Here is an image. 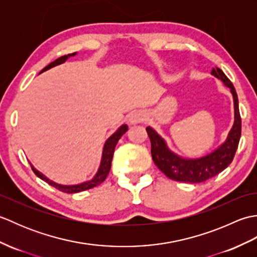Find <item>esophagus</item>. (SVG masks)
<instances>
[{
    "instance_id": "1",
    "label": "esophagus",
    "mask_w": 257,
    "mask_h": 257,
    "mask_svg": "<svg viewBox=\"0 0 257 257\" xmlns=\"http://www.w3.org/2000/svg\"><path fill=\"white\" fill-rule=\"evenodd\" d=\"M128 121H129L130 125L139 124V123L145 121V114L140 111H135L133 113H130Z\"/></svg>"
}]
</instances>
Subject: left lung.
Masks as SVG:
<instances>
[{
  "mask_svg": "<svg viewBox=\"0 0 257 257\" xmlns=\"http://www.w3.org/2000/svg\"><path fill=\"white\" fill-rule=\"evenodd\" d=\"M211 74L230 88L234 103V122L227 137L216 149L199 158H185L173 152L167 141L150 125L146 130L151 141V156L155 165L174 181L200 183L213 178L226 169L235 155L241 138V116L238 111V99L231 80L220 68H213Z\"/></svg>",
  "mask_w": 257,
  "mask_h": 257,
  "instance_id": "8db88e82",
  "label": "left lung"
}]
</instances>
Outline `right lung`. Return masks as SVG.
<instances>
[{"label": "right lung", "instance_id": "obj_1", "mask_svg": "<svg viewBox=\"0 0 257 257\" xmlns=\"http://www.w3.org/2000/svg\"><path fill=\"white\" fill-rule=\"evenodd\" d=\"M75 55H77V53H73V54H68V55H65L57 58L56 61H54L53 63H51L50 65H47L45 68H43L42 72L40 74H42L43 72H46V70L51 69L55 66H58V65L64 64L65 62L67 61L69 57H73ZM128 130V125L127 124H122L114 132L110 137H109L106 141L105 145H103L102 148V154H101V160H100V165L98 170L96 172V174L92 177L90 180H87V181H84L81 183H77V184H61L57 182H54L53 180H50L46 176H44L42 172H40L37 169L34 168V166L31 163V167L33 169V171L36 174V176L44 180L45 182H47L52 187L58 189L59 191H63L65 193H77V192H81V191L88 190L96 187V185H99L100 183H102L105 181V179L107 178L109 171H110V167H111V161H112V157H113V152H114V148H116L118 140L122 137V135Z\"/></svg>", "mask_w": 257, "mask_h": 257}]
</instances>
